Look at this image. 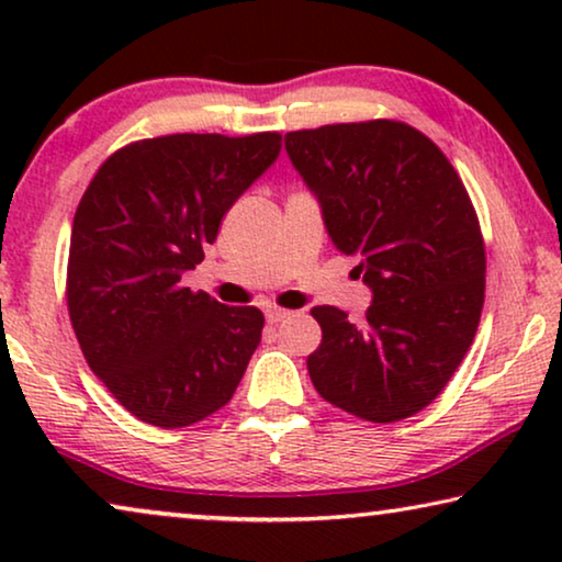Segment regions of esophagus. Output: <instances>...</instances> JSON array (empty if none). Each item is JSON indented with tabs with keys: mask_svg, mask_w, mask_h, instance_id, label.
<instances>
[{
	"mask_svg": "<svg viewBox=\"0 0 562 562\" xmlns=\"http://www.w3.org/2000/svg\"><path fill=\"white\" fill-rule=\"evenodd\" d=\"M291 312H286V310H279V306H268L266 310V319L271 322V325H279V322H283L289 317Z\"/></svg>",
	"mask_w": 562,
	"mask_h": 562,
	"instance_id": "34e87169",
	"label": "esophagus"
}]
</instances>
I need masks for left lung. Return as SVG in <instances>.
Wrapping results in <instances>:
<instances>
[{"instance_id":"obj_1","label":"left lung","mask_w":562,"mask_h":562,"mask_svg":"<svg viewBox=\"0 0 562 562\" xmlns=\"http://www.w3.org/2000/svg\"><path fill=\"white\" fill-rule=\"evenodd\" d=\"M283 143L373 294L363 325L337 306L312 310L314 389L366 422L412 417L440 396L479 329L486 248L471 196L445 153L404 122L296 130Z\"/></svg>"}]
</instances>
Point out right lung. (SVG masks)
<instances>
[{"label": "right lung", "instance_id": "right-lung-1", "mask_svg": "<svg viewBox=\"0 0 562 562\" xmlns=\"http://www.w3.org/2000/svg\"><path fill=\"white\" fill-rule=\"evenodd\" d=\"M281 135H164L99 166L74 217L66 299L83 358L137 419L176 429L233 398L263 312L181 286Z\"/></svg>", "mask_w": 562, "mask_h": 562}]
</instances>
